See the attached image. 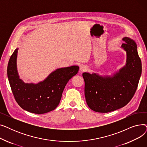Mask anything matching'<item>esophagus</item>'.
I'll return each instance as SVG.
<instances>
[{
    "mask_svg": "<svg viewBox=\"0 0 147 147\" xmlns=\"http://www.w3.org/2000/svg\"><path fill=\"white\" fill-rule=\"evenodd\" d=\"M87 70V67L85 65H81L80 67V72H84Z\"/></svg>",
    "mask_w": 147,
    "mask_h": 147,
    "instance_id": "obj_1",
    "label": "esophagus"
}]
</instances>
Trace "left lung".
<instances>
[{
  "mask_svg": "<svg viewBox=\"0 0 147 147\" xmlns=\"http://www.w3.org/2000/svg\"><path fill=\"white\" fill-rule=\"evenodd\" d=\"M121 47L127 53L126 64L113 78L83 73L84 95L90 109L98 113H109L127 105L136 91L142 73L141 60L136 43L124 37Z\"/></svg>",
  "mask_w": 147,
  "mask_h": 147,
  "instance_id": "obj_1",
  "label": "left lung"
}]
</instances>
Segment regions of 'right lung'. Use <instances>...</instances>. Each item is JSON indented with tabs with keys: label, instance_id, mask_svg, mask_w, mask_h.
<instances>
[{
	"label": "right lung",
	"instance_id": "1",
	"mask_svg": "<svg viewBox=\"0 0 147 147\" xmlns=\"http://www.w3.org/2000/svg\"><path fill=\"white\" fill-rule=\"evenodd\" d=\"M18 49L12 54L7 68V78L15 101L22 109L35 114L55 110L67 82L78 73L79 67L74 65L59 68L39 83H24L19 79L17 70Z\"/></svg>",
	"mask_w": 147,
	"mask_h": 147
}]
</instances>
